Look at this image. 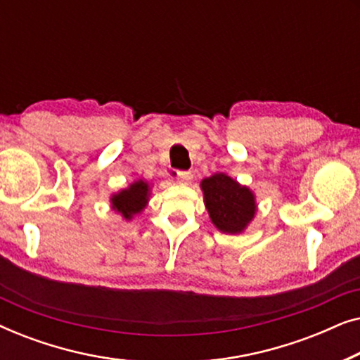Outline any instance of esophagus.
Instances as JSON below:
<instances>
[{
    "label": "esophagus",
    "mask_w": 360,
    "mask_h": 360,
    "mask_svg": "<svg viewBox=\"0 0 360 360\" xmlns=\"http://www.w3.org/2000/svg\"><path fill=\"white\" fill-rule=\"evenodd\" d=\"M175 179L181 185H188L190 181H191V179H193V175H191V172L179 170V172H175Z\"/></svg>",
    "instance_id": "esophagus-1"
}]
</instances>
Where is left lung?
<instances>
[{
	"label": "left lung",
	"mask_w": 360,
	"mask_h": 360,
	"mask_svg": "<svg viewBox=\"0 0 360 360\" xmlns=\"http://www.w3.org/2000/svg\"><path fill=\"white\" fill-rule=\"evenodd\" d=\"M205 205L213 224L223 233H243L255 214V200L248 186L224 174H214L201 181Z\"/></svg>",
	"instance_id": "8db88e82"
}]
</instances>
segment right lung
Segmentation results:
<instances>
[{"label":"right lung","instance_id":"right-lung-1","mask_svg":"<svg viewBox=\"0 0 360 360\" xmlns=\"http://www.w3.org/2000/svg\"><path fill=\"white\" fill-rule=\"evenodd\" d=\"M147 200H149V185L146 181H134L129 188L121 190L117 195H112L111 203L117 213H121L126 219L141 213L146 208Z\"/></svg>","mask_w":360,"mask_h":360}]
</instances>
